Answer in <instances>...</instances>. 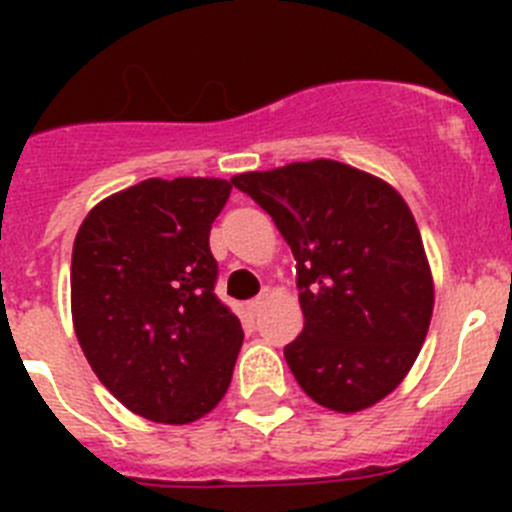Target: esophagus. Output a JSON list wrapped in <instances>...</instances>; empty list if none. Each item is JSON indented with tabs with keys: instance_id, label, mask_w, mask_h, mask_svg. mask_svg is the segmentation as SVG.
Returning <instances> with one entry per match:
<instances>
[{
	"instance_id": "obj_1",
	"label": "esophagus",
	"mask_w": 512,
	"mask_h": 512,
	"mask_svg": "<svg viewBox=\"0 0 512 512\" xmlns=\"http://www.w3.org/2000/svg\"><path fill=\"white\" fill-rule=\"evenodd\" d=\"M264 305H266V297H256V300L248 302V310H251L253 315H256V312H259Z\"/></svg>"
}]
</instances>
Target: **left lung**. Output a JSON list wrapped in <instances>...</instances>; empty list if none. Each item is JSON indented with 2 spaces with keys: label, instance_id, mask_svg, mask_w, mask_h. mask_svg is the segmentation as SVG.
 <instances>
[{
  "label": "left lung",
  "instance_id": "1",
  "mask_svg": "<svg viewBox=\"0 0 512 512\" xmlns=\"http://www.w3.org/2000/svg\"><path fill=\"white\" fill-rule=\"evenodd\" d=\"M230 182L271 215L297 261L305 328L284 359L307 397L359 413L408 377L433 315V274L408 202L354 166L315 158Z\"/></svg>",
  "mask_w": 512,
  "mask_h": 512
}]
</instances>
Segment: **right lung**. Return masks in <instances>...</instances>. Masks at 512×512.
Listing matches in <instances>:
<instances>
[{
    "mask_svg": "<svg viewBox=\"0 0 512 512\" xmlns=\"http://www.w3.org/2000/svg\"><path fill=\"white\" fill-rule=\"evenodd\" d=\"M233 184L146 179L84 217L71 256V318L99 382L153 423L200 420L223 400L243 343L215 297L210 228Z\"/></svg>",
    "mask_w": 512,
    "mask_h": 512,
    "instance_id": "add662e5",
    "label": "right lung"
}]
</instances>
